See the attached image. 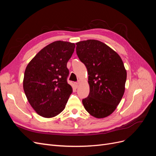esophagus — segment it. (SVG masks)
Instances as JSON below:
<instances>
[{"label":"esophagus","instance_id":"obj_1","mask_svg":"<svg viewBox=\"0 0 156 156\" xmlns=\"http://www.w3.org/2000/svg\"><path fill=\"white\" fill-rule=\"evenodd\" d=\"M74 85H75V88H77L78 86H79V83H77V82H75V83H74Z\"/></svg>","mask_w":156,"mask_h":156}]
</instances>
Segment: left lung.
Listing matches in <instances>:
<instances>
[{"instance_id": "8db88e82", "label": "left lung", "mask_w": 156, "mask_h": 156, "mask_svg": "<svg viewBox=\"0 0 156 156\" xmlns=\"http://www.w3.org/2000/svg\"><path fill=\"white\" fill-rule=\"evenodd\" d=\"M76 53L85 65L90 92L82 102L92 116L103 119L111 115L125 91L127 73L120 56L103 42L88 40L76 43Z\"/></svg>"}]
</instances>
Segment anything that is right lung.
<instances>
[{"instance_id":"right-lung-1","label":"right lung","mask_w":156,"mask_h":156,"mask_svg":"<svg viewBox=\"0 0 156 156\" xmlns=\"http://www.w3.org/2000/svg\"><path fill=\"white\" fill-rule=\"evenodd\" d=\"M75 44L56 41L45 46L26 68L23 89L28 101L39 115L54 117L66 107L72 88L67 82V63Z\"/></svg>"}]
</instances>
